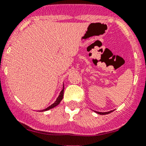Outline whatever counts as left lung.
<instances>
[{"instance_id":"left-lung-1","label":"left lung","mask_w":146,"mask_h":146,"mask_svg":"<svg viewBox=\"0 0 146 146\" xmlns=\"http://www.w3.org/2000/svg\"><path fill=\"white\" fill-rule=\"evenodd\" d=\"M111 111H108V112H100V111H95V112L98 113V114H102V115H104V114H110V113H111Z\"/></svg>"}]
</instances>
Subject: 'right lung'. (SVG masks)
Listing matches in <instances>:
<instances>
[{"label": "right lung", "instance_id": "add662e5", "mask_svg": "<svg viewBox=\"0 0 146 146\" xmlns=\"http://www.w3.org/2000/svg\"><path fill=\"white\" fill-rule=\"evenodd\" d=\"M64 86H63V89H62V90H61V92H60L59 95H58V98H57L56 100L55 101V102H54V104H51V105H50L49 107H47L46 109H44V110H42V111H47V110H51V109L54 108V107H56V106L58 105V104H59V103L61 102V101L62 100L63 98H64Z\"/></svg>", "mask_w": 146, "mask_h": 146}]
</instances>
